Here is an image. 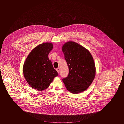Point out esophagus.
<instances>
[{"instance_id":"obj_1","label":"esophagus","mask_w":124,"mask_h":124,"mask_svg":"<svg viewBox=\"0 0 124 124\" xmlns=\"http://www.w3.org/2000/svg\"><path fill=\"white\" fill-rule=\"evenodd\" d=\"M56 70L57 72L59 73L60 72V68H58L57 69H56Z\"/></svg>"}]
</instances>
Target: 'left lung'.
<instances>
[{"label":"left lung","instance_id":"8db88e82","mask_svg":"<svg viewBox=\"0 0 124 124\" xmlns=\"http://www.w3.org/2000/svg\"><path fill=\"white\" fill-rule=\"evenodd\" d=\"M62 49L69 70L67 77L62 79L64 84L71 93L82 92L95 77V67L92 56L88 50L75 42H66Z\"/></svg>","mask_w":124,"mask_h":124}]
</instances>
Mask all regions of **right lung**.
Masks as SVG:
<instances>
[{"label":"right lung","mask_w":124,"mask_h":124,"mask_svg":"<svg viewBox=\"0 0 124 124\" xmlns=\"http://www.w3.org/2000/svg\"><path fill=\"white\" fill-rule=\"evenodd\" d=\"M53 44L45 43L38 45L29 54L23 65V74L32 88L41 91L47 89L58 75L48 54Z\"/></svg>","instance_id":"obj_1"}]
</instances>
